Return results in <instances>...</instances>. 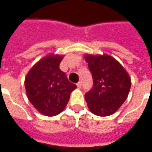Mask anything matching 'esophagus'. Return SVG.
Returning a JSON list of instances; mask_svg holds the SVG:
<instances>
[{"mask_svg":"<svg viewBox=\"0 0 152 152\" xmlns=\"http://www.w3.org/2000/svg\"><path fill=\"white\" fill-rule=\"evenodd\" d=\"M77 87L78 89H80L81 87H82V83H81V82H78V83H77Z\"/></svg>","mask_w":152,"mask_h":152,"instance_id":"34e87169","label":"esophagus"}]
</instances>
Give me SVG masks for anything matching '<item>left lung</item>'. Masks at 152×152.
I'll return each mask as SVG.
<instances>
[{"instance_id":"8db88e82","label":"left lung","mask_w":152,"mask_h":152,"mask_svg":"<svg viewBox=\"0 0 152 152\" xmlns=\"http://www.w3.org/2000/svg\"><path fill=\"white\" fill-rule=\"evenodd\" d=\"M94 86L85 94L89 110L98 116H109L119 109L128 96L132 86L128 73L108 54H86Z\"/></svg>"}]
</instances>
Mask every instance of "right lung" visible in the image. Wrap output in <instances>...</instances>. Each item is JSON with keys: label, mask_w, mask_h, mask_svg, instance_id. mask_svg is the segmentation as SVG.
<instances>
[{"label": "right lung", "mask_w": 152, "mask_h": 152, "mask_svg": "<svg viewBox=\"0 0 152 152\" xmlns=\"http://www.w3.org/2000/svg\"><path fill=\"white\" fill-rule=\"evenodd\" d=\"M63 55L50 53L29 69L25 78L28 99L41 114L58 115L69 102L76 85L69 83L66 74L59 69Z\"/></svg>", "instance_id": "obj_1"}]
</instances>
